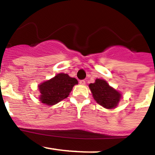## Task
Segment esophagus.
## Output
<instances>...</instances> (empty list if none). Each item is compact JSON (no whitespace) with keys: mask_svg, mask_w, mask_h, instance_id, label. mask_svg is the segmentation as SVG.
<instances>
[{"mask_svg":"<svg viewBox=\"0 0 155 155\" xmlns=\"http://www.w3.org/2000/svg\"><path fill=\"white\" fill-rule=\"evenodd\" d=\"M80 84H81V85H85L86 84V81H84V80H81V81H79Z\"/></svg>","mask_w":155,"mask_h":155,"instance_id":"1","label":"esophagus"}]
</instances>
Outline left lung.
Returning <instances> with one entry per match:
<instances>
[{"mask_svg":"<svg viewBox=\"0 0 155 155\" xmlns=\"http://www.w3.org/2000/svg\"><path fill=\"white\" fill-rule=\"evenodd\" d=\"M94 99L98 104L107 109H113L117 106L121 94L110 87L109 84L101 79H96L94 84L89 85Z\"/></svg>","mask_w":155,"mask_h":155,"instance_id":"left-lung-1","label":"left lung"}]
</instances>
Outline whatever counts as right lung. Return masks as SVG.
I'll return each instance as SVG.
<instances>
[{
    "mask_svg": "<svg viewBox=\"0 0 155 155\" xmlns=\"http://www.w3.org/2000/svg\"><path fill=\"white\" fill-rule=\"evenodd\" d=\"M75 84H78L75 78H70L64 73L57 74L54 78L39 86L40 101L48 105L56 104L68 96Z\"/></svg>",
    "mask_w": 155,
    "mask_h": 155,
    "instance_id": "1",
    "label": "right lung"
}]
</instances>
